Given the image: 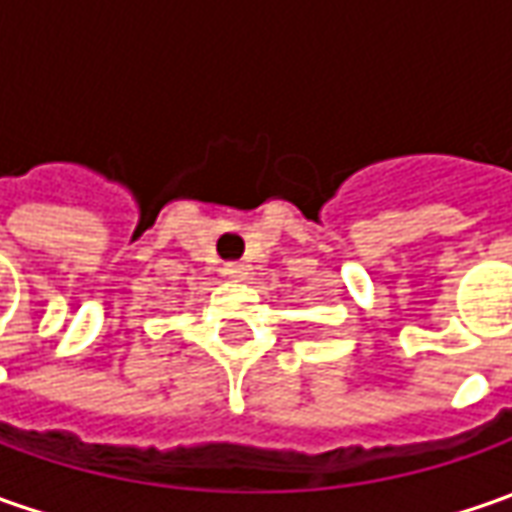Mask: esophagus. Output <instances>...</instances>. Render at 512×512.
Returning a JSON list of instances; mask_svg holds the SVG:
<instances>
[{
	"mask_svg": "<svg viewBox=\"0 0 512 512\" xmlns=\"http://www.w3.org/2000/svg\"><path fill=\"white\" fill-rule=\"evenodd\" d=\"M223 274H229V277H243V274H246V266H243V263H226V266H223Z\"/></svg>",
	"mask_w": 512,
	"mask_h": 512,
	"instance_id": "obj_1",
	"label": "esophagus"
}]
</instances>
